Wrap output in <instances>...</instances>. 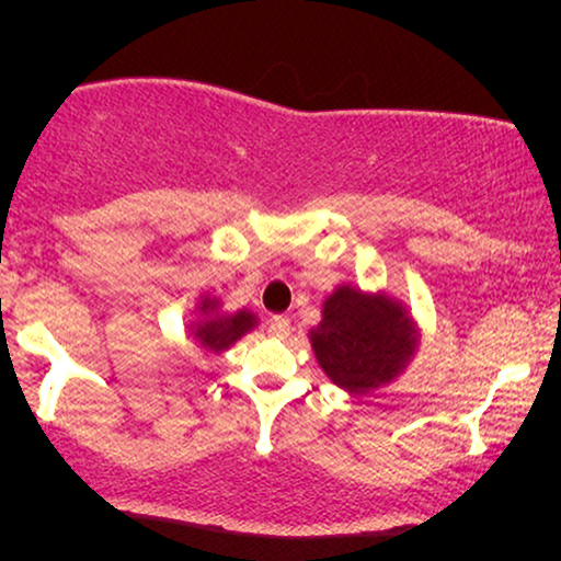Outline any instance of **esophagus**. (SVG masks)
<instances>
[{
    "mask_svg": "<svg viewBox=\"0 0 561 561\" xmlns=\"http://www.w3.org/2000/svg\"><path fill=\"white\" fill-rule=\"evenodd\" d=\"M267 334L275 336V340H286L290 334V321L286 317H273L267 321Z\"/></svg>",
    "mask_w": 561,
    "mask_h": 561,
    "instance_id": "esophagus-1",
    "label": "esophagus"
}]
</instances>
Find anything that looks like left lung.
<instances>
[{"label":"left lung","instance_id":"8db88e82","mask_svg":"<svg viewBox=\"0 0 561 561\" xmlns=\"http://www.w3.org/2000/svg\"><path fill=\"white\" fill-rule=\"evenodd\" d=\"M309 340L329 380L363 396L405 370L416 352V327L393 298L340 286L324 301Z\"/></svg>","mask_w":561,"mask_h":561}]
</instances>
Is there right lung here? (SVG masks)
I'll return each instance as SVG.
<instances>
[{
    "mask_svg": "<svg viewBox=\"0 0 561 561\" xmlns=\"http://www.w3.org/2000/svg\"><path fill=\"white\" fill-rule=\"evenodd\" d=\"M198 311H202V319L191 324V336L206 352L229 350L242 334H248L257 324L255 313H250L248 309L237 313H221L217 298H202Z\"/></svg>",
    "mask_w": 561,
    "mask_h": 561,
    "instance_id": "1",
    "label": "right lung"
}]
</instances>
